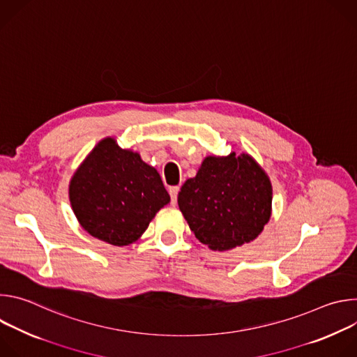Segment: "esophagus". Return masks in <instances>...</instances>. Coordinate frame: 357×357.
I'll list each match as a JSON object with an SVG mask.
<instances>
[{
	"label": "esophagus",
	"mask_w": 357,
	"mask_h": 357,
	"mask_svg": "<svg viewBox=\"0 0 357 357\" xmlns=\"http://www.w3.org/2000/svg\"><path fill=\"white\" fill-rule=\"evenodd\" d=\"M178 192H179V186H171L169 188V195H171V203L175 205L178 200Z\"/></svg>",
	"instance_id": "1"
}]
</instances>
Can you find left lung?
<instances>
[{"mask_svg": "<svg viewBox=\"0 0 357 357\" xmlns=\"http://www.w3.org/2000/svg\"><path fill=\"white\" fill-rule=\"evenodd\" d=\"M273 186L247 152L209 155L178 195V205L196 238L211 250H231L257 238L270 222Z\"/></svg>", "mask_w": 357, "mask_h": 357, "instance_id": "obj_1", "label": "left lung"}]
</instances>
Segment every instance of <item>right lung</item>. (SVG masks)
Listing matches in <instances>:
<instances>
[{
    "instance_id": "obj_1",
    "label": "right lung",
    "mask_w": 357,
    "mask_h": 357,
    "mask_svg": "<svg viewBox=\"0 0 357 357\" xmlns=\"http://www.w3.org/2000/svg\"><path fill=\"white\" fill-rule=\"evenodd\" d=\"M72 211L90 236L128 245L171 202L158 171L114 137L96 144L69 183Z\"/></svg>"
}]
</instances>
